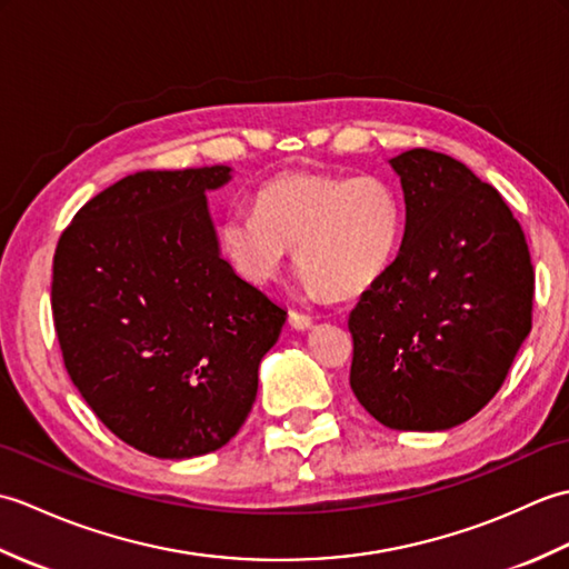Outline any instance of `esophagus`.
<instances>
[{"label":"esophagus","mask_w":569,"mask_h":569,"mask_svg":"<svg viewBox=\"0 0 569 569\" xmlns=\"http://www.w3.org/2000/svg\"><path fill=\"white\" fill-rule=\"evenodd\" d=\"M288 322H291V328H296V330L312 328V318L308 316V312H300V310L288 312Z\"/></svg>","instance_id":"34e87169"}]
</instances>
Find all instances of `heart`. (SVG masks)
Here are the masks:
<instances>
[{
  "label": "heart",
  "mask_w": 569,
  "mask_h": 569,
  "mask_svg": "<svg viewBox=\"0 0 569 569\" xmlns=\"http://www.w3.org/2000/svg\"><path fill=\"white\" fill-rule=\"evenodd\" d=\"M403 204L379 176L291 173L266 183L253 212L232 210L220 224L229 266L249 283H269L298 251L306 281L325 298H355L393 263Z\"/></svg>",
  "instance_id": "obj_1"
}]
</instances>
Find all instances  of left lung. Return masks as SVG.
<instances>
[{"instance_id":"8db88e82","label":"left lung","mask_w":569,"mask_h":569,"mask_svg":"<svg viewBox=\"0 0 569 569\" xmlns=\"http://www.w3.org/2000/svg\"><path fill=\"white\" fill-rule=\"evenodd\" d=\"M406 198L393 263L349 316V386L393 430H447L485 408L533 328L536 271L499 190L430 149L389 161Z\"/></svg>"}]
</instances>
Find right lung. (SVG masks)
Segmentation results:
<instances>
[{
    "mask_svg": "<svg viewBox=\"0 0 569 569\" xmlns=\"http://www.w3.org/2000/svg\"><path fill=\"white\" fill-rule=\"evenodd\" d=\"M227 180L229 166L131 173L84 202L56 247L51 310L70 381L151 457L232 440L286 322L217 249L204 190Z\"/></svg>",
    "mask_w": 569,
    "mask_h": 569,
    "instance_id": "right-lung-1",
    "label": "right lung"
}]
</instances>
